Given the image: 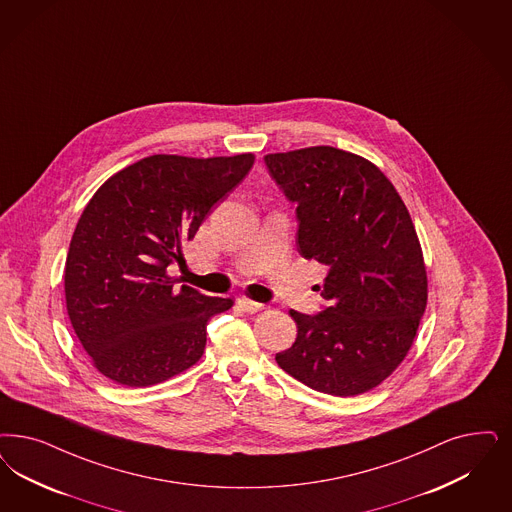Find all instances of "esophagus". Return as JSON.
<instances>
[{
	"label": "esophagus",
	"instance_id": "obj_1",
	"mask_svg": "<svg viewBox=\"0 0 512 512\" xmlns=\"http://www.w3.org/2000/svg\"><path fill=\"white\" fill-rule=\"evenodd\" d=\"M244 312H247V314H255V312H261L263 308H265V304H261V302H253V300L249 299H238V302H236Z\"/></svg>",
	"mask_w": 512,
	"mask_h": 512
}]
</instances>
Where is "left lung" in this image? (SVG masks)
Masks as SVG:
<instances>
[{"label": "left lung", "instance_id": "obj_1", "mask_svg": "<svg viewBox=\"0 0 512 512\" xmlns=\"http://www.w3.org/2000/svg\"><path fill=\"white\" fill-rule=\"evenodd\" d=\"M297 206V249L327 266L323 310H291L295 344L276 361L304 386L336 397L376 388L410 350L427 304L422 247L410 213L372 162L319 145L266 155Z\"/></svg>", "mask_w": 512, "mask_h": 512}]
</instances>
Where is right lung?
<instances>
[{
    "label": "right lung",
    "instance_id": "1",
    "mask_svg": "<svg viewBox=\"0 0 512 512\" xmlns=\"http://www.w3.org/2000/svg\"><path fill=\"white\" fill-rule=\"evenodd\" d=\"M253 162L251 153L153 155L90 198L71 236L64 289L73 331L106 378L147 388L202 357L208 321L232 300L176 289L166 270L185 263L183 244Z\"/></svg>",
    "mask_w": 512,
    "mask_h": 512
}]
</instances>
